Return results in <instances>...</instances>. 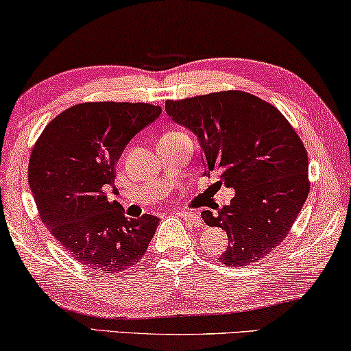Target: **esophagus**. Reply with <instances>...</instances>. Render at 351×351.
I'll return each mask as SVG.
<instances>
[{
  "mask_svg": "<svg viewBox=\"0 0 351 351\" xmlns=\"http://www.w3.org/2000/svg\"><path fill=\"white\" fill-rule=\"evenodd\" d=\"M178 214L182 217V221H186L187 223H191L192 227H200L202 226V217L195 213L191 211H178Z\"/></svg>",
  "mask_w": 351,
  "mask_h": 351,
  "instance_id": "obj_1",
  "label": "esophagus"
}]
</instances>
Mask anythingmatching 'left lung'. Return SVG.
<instances>
[{
	"mask_svg": "<svg viewBox=\"0 0 351 351\" xmlns=\"http://www.w3.org/2000/svg\"><path fill=\"white\" fill-rule=\"evenodd\" d=\"M165 112L198 137L205 175L221 173L234 197L209 227L226 230L227 266H247L284 241L309 195L307 151L274 106L244 91H221L167 101Z\"/></svg>",
	"mask_w": 351,
	"mask_h": 351,
	"instance_id": "left-lung-1",
	"label": "left lung"
}]
</instances>
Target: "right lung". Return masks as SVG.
<instances>
[{
  "label": "right lung",
  "mask_w": 351,
  "mask_h": 351,
  "mask_svg": "<svg viewBox=\"0 0 351 351\" xmlns=\"http://www.w3.org/2000/svg\"><path fill=\"white\" fill-rule=\"evenodd\" d=\"M162 108L145 102H85L64 110L31 151L28 182L40 221L86 268L118 274L143 261L159 217L128 219L108 202L117 162Z\"/></svg>",
  "instance_id": "right-lung-1"
}]
</instances>
